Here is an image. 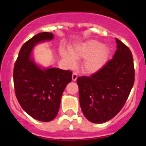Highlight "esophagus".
Segmentation results:
<instances>
[{"label": "esophagus", "instance_id": "1", "mask_svg": "<svg viewBox=\"0 0 146 146\" xmlns=\"http://www.w3.org/2000/svg\"><path fill=\"white\" fill-rule=\"evenodd\" d=\"M77 77H78V75H77V72H73V74H72V80L73 81L77 80Z\"/></svg>", "mask_w": 146, "mask_h": 146}]
</instances>
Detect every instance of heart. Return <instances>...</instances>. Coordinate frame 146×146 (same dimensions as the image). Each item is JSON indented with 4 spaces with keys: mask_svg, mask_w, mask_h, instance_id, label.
Segmentation results:
<instances>
[{
    "mask_svg": "<svg viewBox=\"0 0 146 146\" xmlns=\"http://www.w3.org/2000/svg\"><path fill=\"white\" fill-rule=\"evenodd\" d=\"M60 55L70 66L75 64V59H84L82 64V70L88 74H93L100 70L104 65L108 50L101 42L89 40L74 46L70 52L66 49H61Z\"/></svg>",
    "mask_w": 146,
    "mask_h": 146,
    "instance_id": "b5f03b06",
    "label": "heart"
}]
</instances>
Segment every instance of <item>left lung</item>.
Returning <instances> with one entry per match:
<instances>
[{"label": "left lung", "mask_w": 146, "mask_h": 146, "mask_svg": "<svg viewBox=\"0 0 146 146\" xmlns=\"http://www.w3.org/2000/svg\"><path fill=\"white\" fill-rule=\"evenodd\" d=\"M117 50L113 58L92 75L77 80L80 104L85 117L101 123L114 118L124 106L135 82L131 50L115 38Z\"/></svg>", "instance_id": "8db88e82"}]
</instances>
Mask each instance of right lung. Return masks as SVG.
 I'll list each match as a JSON object with an SVG mask.
<instances>
[{
	"label": "right lung",
	"mask_w": 146,
	"mask_h": 146,
	"mask_svg": "<svg viewBox=\"0 0 146 146\" xmlns=\"http://www.w3.org/2000/svg\"><path fill=\"white\" fill-rule=\"evenodd\" d=\"M53 37L52 33L43 32L27 41L19 52L13 72L15 94L20 106L32 118L44 122L56 117L62 94L72 80L71 71L42 69L31 58L35 45Z\"/></svg>",
	"instance_id": "add662e5"
}]
</instances>
